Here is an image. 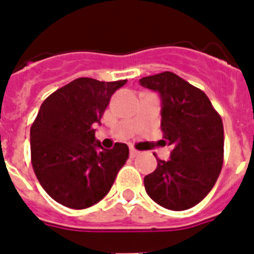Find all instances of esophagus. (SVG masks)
I'll use <instances>...</instances> for the list:
<instances>
[{"label": "esophagus", "instance_id": "1", "mask_svg": "<svg viewBox=\"0 0 254 254\" xmlns=\"http://www.w3.org/2000/svg\"><path fill=\"white\" fill-rule=\"evenodd\" d=\"M129 155H131V158H136V156H138V155H140V151H137L136 149L131 147V149H129Z\"/></svg>", "mask_w": 254, "mask_h": 254}]
</instances>
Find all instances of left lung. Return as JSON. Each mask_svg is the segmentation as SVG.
I'll use <instances>...</instances> for the list:
<instances>
[{
  "label": "left lung",
  "mask_w": 254,
  "mask_h": 254,
  "mask_svg": "<svg viewBox=\"0 0 254 254\" xmlns=\"http://www.w3.org/2000/svg\"><path fill=\"white\" fill-rule=\"evenodd\" d=\"M161 100L164 142L173 147L169 160L143 178L150 198L173 211L201 202L216 183L223 168L224 127L221 117L202 90L173 72L140 78Z\"/></svg>",
  "instance_id": "8db88e82"
}]
</instances>
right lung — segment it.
Returning a JSON list of instances; mask_svg holds the SVG:
<instances>
[{
  "instance_id": "obj_1",
  "label": "right lung",
  "mask_w": 254,
  "mask_h": 254,
  "mask_svg": "<svg viewBox=\"0 0 254 254\" xmlns=\"http://www.w3.org/2000/svg\"><path fill=\"white\" fill-rule=\"evenodd\" d=\"M126 82L76 78L40 105L30 128L31 164L40 186L61 205L81 210L99 202L128 159L126 143L103 149L94 129Z\"/></svg>"
}]
</instances>
